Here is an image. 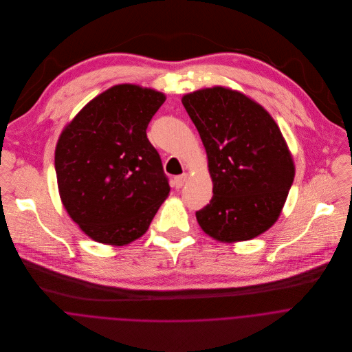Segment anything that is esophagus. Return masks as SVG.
<instances>
[{"mask_svg":"<svg viewBox=\"0 0 352 352\" xmlns=\"http://www.w3.org/2000/svg\"><path fill=\"white\" fill-rule=\"evenodd\" d=\"M186 180H187V175H186V173H183V175H180V176H176V177H175L173 184H175V187H176V188H182V187L184 186Z\"/></svg>","mask_w":352,"mask_h":352,"instance_id":"obj_1","label":"esophagus"}]
</instances>
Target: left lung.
I'll use <instances>...</instances> for the list:
<instances>
[{
    "mask_svg": "<svg viewBox=\"0 0 352 352\" xmlns=\"http://www.w3.org/2000/svg\"><path fill=\"white\" fill-rule=\"evenodd\" d=\"M212 179V198L197 211L218 241H245L278 219L294 180V162L271 115L245 95L222 87L186 95Z\"/></svg>",
    "mask_w": 352,
    "mask_h": 352,
    "instance_id": "8db88e82",
    "label": "left lung"
}]
</instances>
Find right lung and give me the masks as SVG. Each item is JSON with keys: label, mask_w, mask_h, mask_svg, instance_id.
Returning <instances> with one entry per match:
<instances>
[{"label": "right lung", "mask_w": 352, "mask_h": 352, "mask_svg": "<svg viewBox=\"0 0 352 352\" xmlns=\"http://www.w3.org/2000/svg\"><path fill=\"white\" fill-rule=\"evenodd\" d=\"M161 92L122 84L89 101L62 131L55 172L70 218L95 241L141 237L170 187L146 135Z\"/></svg>", "instance_id": "add662e5"}]
</instances>
